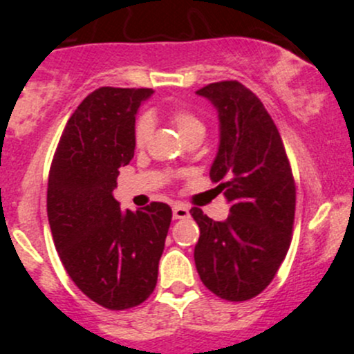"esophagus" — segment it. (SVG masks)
Returning a JSON list of instances; mask_svg holds the SVG:
<instances>
[{"instance_id": "34e87169", "label": "esophagus", "mask_w": 354, "mask_h": 354, "mask_svg": "<svg viewBox=\"0 0 354 354\" xmlns=\"http://www.w3.org/2000/svg\"><path fill=\"white\" fill-rule=\"evenodd\" d=\"M173 217L174 219H188L190 217V209L187 205H181V203H176L173 207Z\"/></svg>"}]
</instances>
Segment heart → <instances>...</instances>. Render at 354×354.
Wrapping results in <instances>:
<instances>
[{"label": "heart", "mask_w": 354, "mask_h": 354, "mask_svg": "<svg viewBox=\"0 0 354 354\" xmlns=\"http://www.w3.org/2000/svg\"><path fill=\"white\" fill-rule=\"evenodd\" d=\"M167 118H169L171 123L176 127V130L180 131L181 137L185 140H190V138L195 137H203V131H205V127H203V121L200 120L194 111L181 108V106H174L167 111ZM152 131H154V123H152V118L144 114L137 120L133 130V142L137 149H144L145 145L149 144L152 137Z\"/></svg>", "instance_id": "obj_1"}]
</instances>
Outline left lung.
Instances as JSON below:
<instances>
[{
	"label": "left lung",
	"mask_w": 354,
	"mask_h": 354,
	"mask_svg": "<svg viewBox=\"0 0 354 354\" xmlns=\"http://www.w3.org/2000/svg\"><path fill=\"white\" fill-rule=\"evenodd\" d=\"M197 94L219 111L221 144L210 180L230 203V216L219 223L192 207L200 227L195 266L214 295L246 301L269 286L286 259L295 224V178L276 123L250 88L223 80Z\"/></svg>",
	"instance_id": "8db88e82"
}]
</instances>
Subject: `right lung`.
<instances>
[{
  "mask_svg": "<svg viewBox=\"0 0 354 354\" xmlns=\"http://www.w3.org/2000/svg\"><path fill=\"white\" fill-rule=\"evenodd\" d=\"M152 88L101 87L68 120L53 157L48 219L63 267L87 298L108 310L144 303L173 210L152 202L121 210L113 197L120 167L133 159L135 114Z\"/></svg>",
  "mask_w": 354,
  "mask_h": 354,
  "instance_id": "add662e5",
  "label": "right lung"
}]
</instances>
